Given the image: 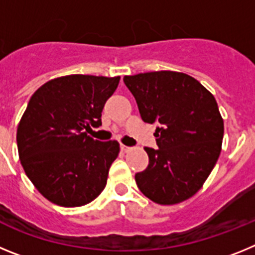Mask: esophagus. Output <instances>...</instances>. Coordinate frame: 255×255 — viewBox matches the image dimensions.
I'll return each instance as SVG.
<instances>
[{
  "label": "esophagus",
  "mask_w": 255,
  "mask_h": 255,
  "mask_svg": "<svg viewBox=\"0 0 255 255\" xmlns=\"http://www.w3.org/2000/svg\"><path fill=\"white\" fill-rule=\"evenodd\" d=\"M120 149L123 150V152H129L130 147H126V145H124V144H121V145H120Z\"/></svg>",
  "instance_id": "1"
}]
</instances>
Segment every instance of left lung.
Masks as SVG:
<instances>
[{"mask_svg": "<svg viewBox=\"0 0 255 255\" xmlns=\"http://www.w3.org/2000/svg\"><path fill=\"white\" fill-rule=\"evenodd\" d=\"M141 120L155 124L158 149L145 147L148 167L135 173L139 190L158 204H176L202 188L221 153L224 120L215 97L176 71L124 76Z\"/></svg>", "mask_w": 255, "mask_h": 255, "instance_id": "left-lung-1", "label": "left lung"}]
</instances>
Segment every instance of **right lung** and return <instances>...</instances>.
I'll list each match as a JSON object with an SVG mask.
<instances>
[{
	"label": "right lung",
	"instance_id": "add662e5",
	"mask_svg": "<svg viewBox=\"0 0 255 255\" xmlns=\"http://www.w3.org/2000/svg\"><path fill=\"white\" fill-rule=\"evenodd\" d=\"M120 76H61L31 96L17 126V150L26 176L52 203H91L107 184L108 170L120 152L116 140L87 134L102 125V110Z\"/></svg>",
	"mask_w": 255,
	"mask_h": 255
}]
</instances>
